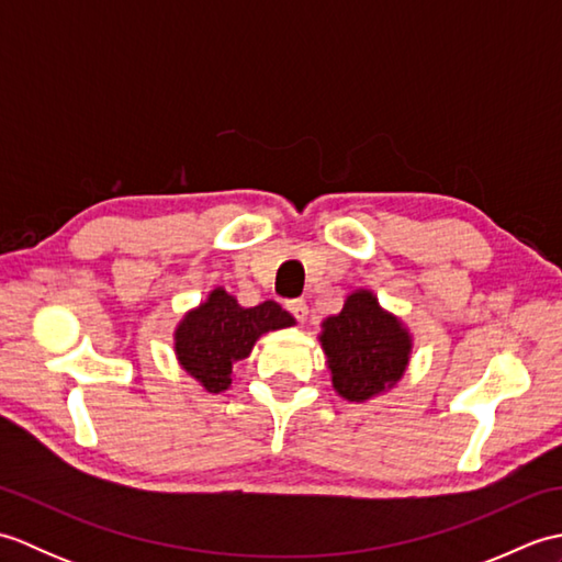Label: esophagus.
I'll list each match as a JSON object with an SVG mask.
<instances>
[{"label": "esophagus", "instance_id": "esophagus-1", "mask_svg": "<svg viewBox=\"0 0 562 562\" xmlns=\"http://www.w3.org/2000/svg\"><path fill=\"white\" fill-rule=\"evenodd\" d=\"M284 306H288V312H290L296 321H300V324H304L306 316H308V306H306L304 300H290Z\"/></svg>", "mask_w": 562, "mask_h": 562}]
</instances>
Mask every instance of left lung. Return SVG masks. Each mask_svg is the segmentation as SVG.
I'll list each match as a JSON object with an SVG mask.
<instances>
[{
    "instance_id": "obj_1",
    "label": "left lung",
    "mask_w": 562,
    "mask_h": 562,
    "mask_svg": "<svg viewBox=\"0 0 562 562\" xmlns=\"http://www.w3.org/2000/svg\"><path fill=\"white\" fill-rule=\"evenodd\" d=\"M321 345L333 386L348 401H367L396 384L411 355V338L396 316L381 312L376 296L360 290L342 312L324 321Z\"/></svg>"
}]
</instances>
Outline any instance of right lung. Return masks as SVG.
<instances>
[{"instance_id":"add662e5","label":"right lung","mask_w":562,"mask_h":562,"mask_svg":"<svg viewBox=\"0 0 562 562\" xmlns=\"http://www.w3.org/2000/svg\"><path fill=\"white\" fill-rule=\"evenodd\" d=\"M292 324L294 318L280 304L262 302L244 308L232 294L214 290L178 326L176 355L190 376L210 393H220L229 389L234 362L248 357L258 336Z\"/></svg>"}]
</instances>
